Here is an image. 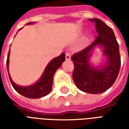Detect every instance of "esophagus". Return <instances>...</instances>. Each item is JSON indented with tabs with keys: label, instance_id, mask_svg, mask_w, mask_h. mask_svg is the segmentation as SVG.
Masks as SVG:
<instances>
[{
	"label": "esophagus",
	"instance_id": "esophagus-1",
	"mask_svg": "<svg viewBox=\"0 0 129 129\" xmlns=\"http://www.w3.org/2000/svg\"><path fill=\"white\" fill-rule=\"evenodd\" d=\"M70 58H71V55L69 52H66V60H70Z\"/></svg>",
	"mask_w": 129,
	"mask_h": 129
}]
</instances>
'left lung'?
Instances as JSON below:
<instances>
[{"mask_svg": "<svg viewBox=\"0 0 129 129\" xmlns=\"http://www.w3.org/2000/svg\"><path fill=\"white\" fill-rule=\"evenodd\" d=\"M95 23L98 36L91 45L73 54L74 70L73 78L75 84L81 91L99 94L108 90L115 83L119 74L121 64L119 44L113 29L99 18L88 19ZM97 45L105 48L104 53L108 57V63L101 69L89 66V52Z\"/></svg>", "mask_w": 129, "mask_h": 129, "instance_id": "obj_1", "label": "left lung"}]
</instances>
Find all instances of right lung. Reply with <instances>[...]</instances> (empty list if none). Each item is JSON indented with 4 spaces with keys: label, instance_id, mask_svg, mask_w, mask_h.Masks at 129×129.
Wrapping results in <instances>:
<instances>
[{
    "label": "right lung",
    "instance_id": "1",
    "mask_svg": "<svg viewBox=\"0 0 129 129\" xmlns=\"http://www.w3.org/2000/svg\"><path fill=\"white\" fill-rule=\"evenodd\" d=\"M27 24H31V23H28ZM10 52V49L7 55V62H6L7 71L9 70ZM65 60H66V56L64 53H62L60 56L54 59L46 67L44 73L41 77V78L40 79L39 81L34 85L27 87L19 86L13 82L10 76L9 75L10 82L16 91H17L19 94H21L24 97L30 99H37V98L44 97L49 94L51 91L52 87V79H53L54 74L55 73L56 70L61 66L62 63ZM8 74H9V71H8Z\"/></svg>",
    "mask_w": 129,
    "mask_h": 129
}]
</instances>
